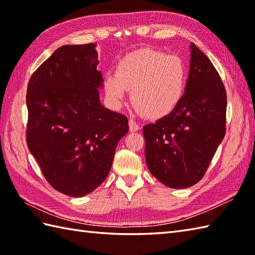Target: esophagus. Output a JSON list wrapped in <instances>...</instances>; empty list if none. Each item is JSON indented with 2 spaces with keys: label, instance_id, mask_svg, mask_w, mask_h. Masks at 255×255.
<instances>
[{
  "label": "esophagus",
  "instance_id": "1",
  "mask_svg": "<svg viewBox=\"0 0 255 255\" xmlns=\"http://www.w3.org/2000/svg\"><path fill=\"white\" fill-rule=\"evenodd\" d=\"M140 129V126L139 125L133 121V119H130V121H129V130H130L131 132H136V131H138Z\"/></svg>",
  "mask_w": 255,
  "mask_h": 255
}]
</instances>
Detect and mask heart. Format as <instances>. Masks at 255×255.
<instances>
[{
  "label": "heart",
  "mask_w": 255,
  "mask_h": 255,
  "mask_svg": "<svg viewBox=\"0 0 255 255\" xmlns=\"http://www.w3.org/2000/svg\"><path fill=\"white\" fill-rule=\"evenodd\" d=\"M187 68L180 57L153 49L128 53L116 64L115 73H107L104 90L114 108H121L132 91V101L145 115H169L182 101Z\"/></svg>",
  "instance_id": "obj_1"
}]
</instances>
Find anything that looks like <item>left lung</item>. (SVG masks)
<instances>
[{"label": "left lung", "instance_id": "1", "mask_svg": "<svg viewBox=\"0 0 255 255\" xmlns=\"http://www.w3.org/2000/svg\"><path fill=\"white\" fill-rule=\"evenodd\" d=\"M185 93L169 115L143 127L148 169L171 188L202 180L226 133L227 94L218 72L193 42Z\"/></svg>", "mask_w": 255, "mask_h": 255}]
</instances>
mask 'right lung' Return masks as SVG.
Wrapping results in <instances>:
<instances>
[{"instance_id": "obj_1", "label": "right lung", "mask_w": 255, "mask_h": 255, "mask_svg": "<svg viewBox=\"0 0 255 255\" xmlns=\"http://www.w3.org/2000/svg\"><path fill=\"white\" fill-rule=\"evenodd\" d=\"M95 44L64 45L29 80L27 145L58 192L83 197L105 181L128 119L100 101Z\"/></svg>"}]
</instances>
